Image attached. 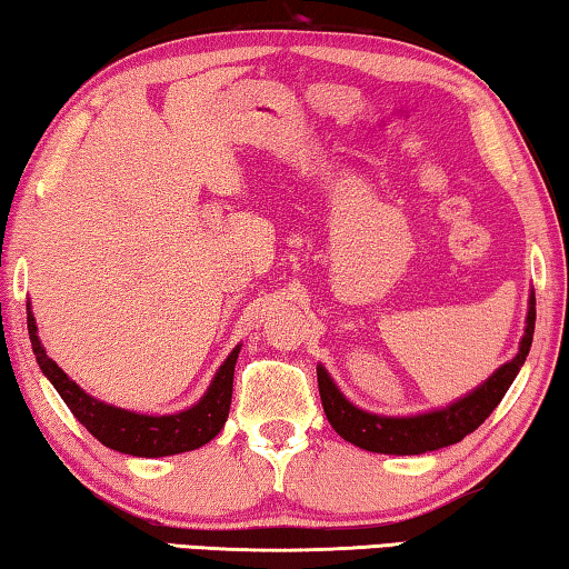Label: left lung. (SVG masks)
Listing matches in <instances>:
<instances>
[{
    "label": "left lung",
    "instance_id": "left-lung-1",
    "mask_svg": "<svg viewBox=\"0 0 569 569\" xmlns=\"http://www.w3.org/2000/svg\"><path fill=\"white\" fill-rule=\"evenodd\" d=\"M535 316V296H529L527 329L515 359L505 363L502 369H497L469 397L459 399L441 411L417 413V417H379V413L361 411L343 399V393L336 389L323 366H319L316 377H319L326 419L331 421L336 435L366 451H379V455H423V451L457 445V441L471 435L479 423H485L497 403L505 399L507 389L512 387L515 377L527 359L529 346H532Z\"/></svg>",
    "mask_w": 569,
    "mask_h": 569
}]
</instances>
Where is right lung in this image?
I'll return each instance as SVG.
<instances>
[{
	"label": "right lung",
	"mask_w": 569,
	"mask_h": 569,
	"mask_svg": "<svg viewBox=\"0 0 569 569\" xmlns=\"http://www.w3.org/2000/svg\"><path fill=\"white\" fill-rule=\"evenodd\" d=\"M27 329H30L32 351L47 379L52 381L57 393L90 435L104 447L132 457H170L208 445L228 419L230 397H233V371L238 351H230L220 366L213 383L196 407L170 417H148V413L124 411L110 403H102L84 393L67 373L44 353L32 311H27Z\"/></svg>",
	"instance_id": "1"
}]
</instances>
